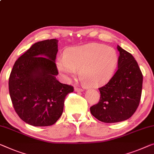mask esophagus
I'll return each mask as SVG.
<instances>
[{"mask_svg": "<svg viewBox=\"0 0 154 154\" xmlns=\"http://www.w3.org/2000/svg\"><path fill=\"white\" fill-rule=\"evenodd\" d=\"M74 90L75 91H83V89H82V88H79V87H75L74 88Z\"/></svg>", "mask_w": 154, "mask_h": 154, "instance_id": "obj_1", "label": "esophagus"}]
</instances>
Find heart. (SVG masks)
<instances>
[{
    "label": "heart",
    "mask_w": 154,
    "mask_h": 154,
    "mask_svg": "<svg viewBox=\"0 0 154 154\" xmlns=\"http://www.w3.org/2000/svg\"><path fill=\"white\" fill-rule=\"evenodd\" d=\"M118 61L117 52L112 47L90 43L68 49L65 58L58 60L57 67L68 80L79 72L80 80L84 84L98 85L112 77Z\"/></svg>",
    "instance_id": "1"
}]
</instances>
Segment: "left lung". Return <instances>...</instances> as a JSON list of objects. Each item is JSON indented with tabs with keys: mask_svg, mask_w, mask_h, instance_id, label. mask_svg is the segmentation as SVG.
<instances>
[{
	"mask_svg": "<svg viewBox=\"0 0 154 154\" xmlns=\"http://www.w3.org/2000/svg\"><path fill=\"white\" fill-rule=\"evenodd\" d=\"M118 69L107 84L100 87V100L90 112L101 122L113 123L129 119L140 101L143 74L134 56L117 46Z\"/></svg>",
	"mask_w": 154,
	"mask_h": 154,
	"instance_id": "1",
	"label": "left lung"
}]
</instances>
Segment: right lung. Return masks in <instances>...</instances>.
Instances as JSON below:
<instances>
[{
    "label": "right lung",
    "instance_id": "add662e5",
    "mask_svg": "<svg viewBox=\"0 0 154 154\" xmlns=\"http://www.w3.org/2000/svg\"><path fill=\"white\" fill-rule=\"evenodd\" d=\"M58 40L34 43L20 56L9 79V95L15 112L26 123L35 127L54 125L63 112L71 85L56 79L55 63Z\"/></svg>",
    "mask_w": 154,
    "mask_h": 154
}]
</instances>
